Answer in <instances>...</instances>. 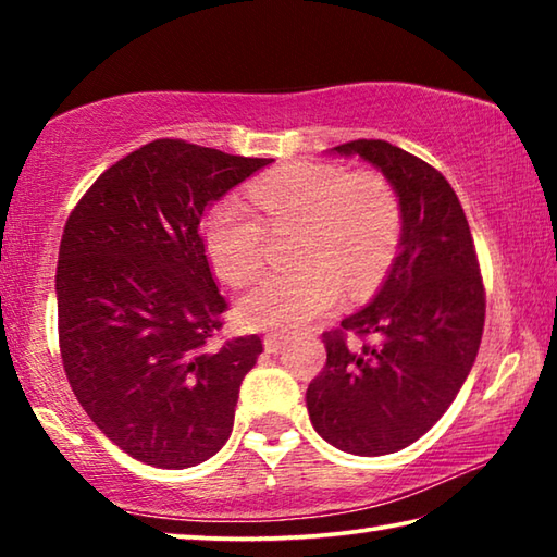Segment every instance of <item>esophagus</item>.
Returning a JSON list of instances; mask_svg holds the SVG:
<instances>
[{
  "label": "esophagus",
  "mask_w": 557,
  "mask_h": 557,
  "mask_svg": "<svg viewBox=\"0 0 557 557\" xmlns=\"http://www.w3.org/2000/svg\"><path fill=\"white\" fill-rule=\"evenodd\" d=\"M262 344H265V351H268V354H280L282 348L287 346V338H282V336H265V342H262Z\"/></svg>",
  "instance_id": "34e87169"
}]
</instances>
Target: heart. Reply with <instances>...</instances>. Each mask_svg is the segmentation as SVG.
Returning <instances> with one entry per match:
<instances>
[{"instance_id":"b5f03b06","label":"heart","mask_w":557,"mask_h":557,"mask_svg":"<svg viewBox=\"0 0 557 557\" xmlns=\"http://www.w3.org/2000/svg\"><path fill=\"white\" fill-rule=\"evenodd\" d=\"M248 201L270 228H299L292 265L262 277L238 301L243 326L292 334L329 312L344 287L371 292L395 256L403 228L400 201L381 174L326 162H287L250 184ZM213 270L245 285L265 268L268 228L238 196H225L203 221Z\"/></svg>"}]
</instances>
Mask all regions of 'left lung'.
<instances>
[{
    "label": "left lung",
    "mask_w": 557,
    "mask_h": 557,
    "mask_svg": "<svg viewBox=\"0 0 557 557\" xmlns=\"http://www.w3.org/2000/svg\"><path fill=\"white\" fill-rule=\"evenodd\" d=\"M334 152L366 159L395 188L400 252L371 305L324 332L307 410L329 445L379 457L420 440L457 398L482 344L486 292L465 209L435 166L383 139Z\"/></svg>",
    "instance_id": "left-lung-1"
}]
</instances>
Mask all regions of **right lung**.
<instances>
[{"label":"right lung","instance_id":"obj_1","mask_svg":"<svg viewBox=\"0 0 557 557\" xmlns=\"http://www.w3.org/2000/svg\"><path fill=\"white\" fill-rule=\"evenodd\" d=\"M272 159L154 139L106 169L65 221L55 297L63 369L106 437L145 465L186 469L231 437L258 334L219 344L201 219Z\"/></svg>","mask_w":557,"mask_h":557}]
</instances>
